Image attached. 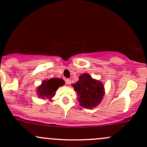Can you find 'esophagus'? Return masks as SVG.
<instances>
[{
  "label": "esophagus",
  "instance_id": "1",
  "mask_svg": "<svg viewBox=\"0 0 147 147\" xmlns=\"http://www.w3.org/2000/svg\"><path fill=\"white\" fill-rule=\"evenodd\" d=\"M65 83L67 84H70L71 83V80L70 79H66L65 80Z\"/></svg>",
  "mask_w": 147,
  "mask_h": 147
}]
</instances>
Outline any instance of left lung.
Masks as SVG:
<instances>
[{
    "mask_svg": "<svg viewBox=\"0 0 147 147\" xmlns=\"http://www.w3.org/2000/svg\"><path fill=\"white\" fill-rule=\"evenodd\" d=\"M78 93L80 106L86 109H93L101 103L104 95V86L101 82L94 80L87 73L82 74L79 80L72 84Z\"/></svg>",
    "mask_w": 147,
    "mask_h": 147,
    "instance_id": "8db88e82",
    "label": "left lung"
}]
</instances>
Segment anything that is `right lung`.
I'll use <instances>...</instances> for the list:
<instances>
[{
  "label": "right lung",
  "instance_id": "add662e5",
  "mask_svg": "<svg viewBox=\"0 0 147 147\" xmlns=\"http://www.w3.org/2000/svg\"><path fill=\"white\" fill-rule=\"evenodd\" d=\"M65 81L63 79L51 78L44 80L41 84L37 88V95L39 98L51 99L55 95V92L59 86H63Z\"/></svg>",
  "mask_w": 147,
  "mask_h": 147
}]
</instances>
